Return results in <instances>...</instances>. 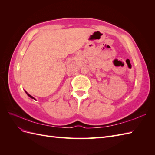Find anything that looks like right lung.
<instances>
[{
    "label": "right lung",
    "instance_id": "right-lung-1",
    "mask_svg": "<svg viewBox=\"0 0 155 155\" xmlns=\"http://www.w3.org/2000/svg\"><path fill=\"white\" fill-rule=\"evenodd\" d=\"M25 91V92H26V93L27 94V95H28V96H29L30 97H31V99H34V100H35V98H34V97H33V96H31L30 94H28V92H26V91Z\"/></svg>",
    "mask_w": 155,
    "mask_h": 155
}]
</instances>
